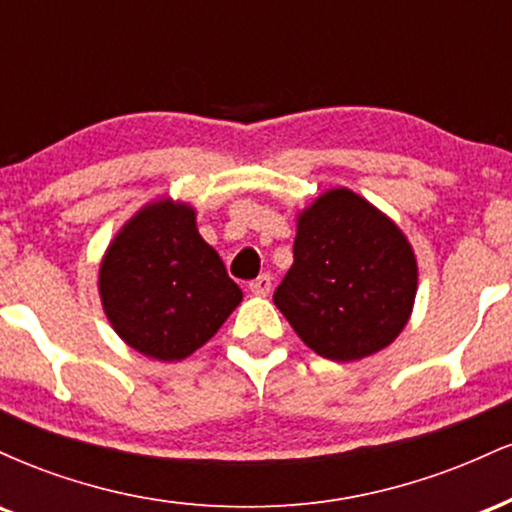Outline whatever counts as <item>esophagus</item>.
<instances>
[{
    "mask_svg": "<svg viewBox=\"0 0 512 512\" xmlns=\"http://www.w3.org/2000/svg\"><path fill=\"white\" fill-rule=\"evenodd\" d=\"M250 291L255 293V296H267V293L272 291V276L260 274L257 279H252L250 281Z\"/></svg>",
    "mask_w": 512,
    "mask_h": 512,
    "instance_id": "obj_1",
    "label": "esophagus"
}]
</instances>
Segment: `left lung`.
<instances>
[{
  "label": "left lung",
  "instance_id": "obj_1",
  "mask_svg": "<svg viewBox=\"0 0 512 512\" xmlns=\"http://www.w3.org/2000/svg\"><path fill=\"white\" fill-rule=\"evenodd\" d=\"M416 257L383 211L337 187L298 216L293 264L274 303L315 354L358 361L404 330Z\"/></svg>",
  "mask_w": 512,
  "mask_h": 512
}]
</instances>
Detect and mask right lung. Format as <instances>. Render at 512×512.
I'll use <instances>...</instances> for the list:
<instances>
[{
  "mask_svg": "<svg viewBox=\"0 0 512 512\" xmlns=\"http://www.w3.org/2000/svg\"><path fill=\"white\" fill-rule=\"evenodd\" d=\"M110 325L139 354L180 361L207 344L243 291L204 243L187 204L154 202L125 223L101 264Z\"/></svg>",
  "mask_w": 512,
  "mask_h": 512,
  "instance_id": "right-lung-1",
  "label": "right lung"
}]
</instances>
